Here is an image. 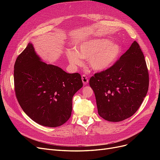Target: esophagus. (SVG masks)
Instances as JSON below:
<instances>
[{
    "label": "esophagus",
    "instance_id": "esophagus-1",
    "mask_svg": "<svg viewBox=\"0 0 160 160\" xmlns=\"http://www.w3.org/2000/svg\"><path fill=\"white\" fill-rule=\"evenodd\" d=\"M81 79H82V81H83V85H87V84L88 83V82H89L88 77H87V76H86V75H82V77H81Z\"/></svg>",
    "mask_w": 160,
    "mask_h": 160
}]
</instances>
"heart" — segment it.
Segmentation results:
<instances>
[{"label":"heart","instance_id":"1","mask_svg":"<svg viewBox=\"0 0 160 160\" xmlns=\"http://www.w3.org/2000/svg\"><path fill=\"white\" fill-rule=\"evenodd\" d=\"M122 52L123 47L119 43L105 38H95L81 43L77 51H69L67 58L74 67L83 65L82 59H88V63L92 70L103 71L118 61Z\"/></svg>","mask_w":160,"mask_h":160}]
</instances>
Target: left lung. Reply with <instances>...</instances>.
Listing matches in <instances>:
<instances>
[{"label":"left lung","instance_id":"obj_1","mask_svg":"<svg viewBox=\"0 0 160 160\" xmlns=\"http://www.w3.org/2000/svg\"><path fill=\"white\" fill-rule=\"evenodd\" d=\"M89 85L101 118L118 122L132 116L149 88L146 62L138 43L133 41L113 66L91 77Z\"/></svg>","mask_w":160,"mask_h":160}]
</instances>
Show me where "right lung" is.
I'll return each instance as SVG.
<instances>
[{
	"label": "right lung",
	"instance_id": "1",
	"mask_svg": "<svg viewBox=\"0 0 160 160\" xmlns=\"http://www.w3.org/2000/svg\"><path fill=\"white\" fill-rule=\"evenodd\" d=\"M14 68L16 97L28 117L50 128L68 121L72 97L83 87L80 74L67 73L59 67L41 61L32 43L18 56Z\"/></svg>",
	"mask_w": 160,
	"mask_h": 160
}]
</instances>
